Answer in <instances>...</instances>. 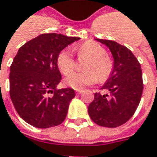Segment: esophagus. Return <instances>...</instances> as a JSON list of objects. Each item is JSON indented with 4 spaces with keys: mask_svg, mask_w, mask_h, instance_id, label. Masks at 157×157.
Here are the masks:
<instances>
[{
    "mask_svg": "<svg viewBox=\"0 0 157 157\" xmlns=\"http://www.w3.org/2000/svg\"><path fill=\"white\" fill-rule=\"evenodd\" d=\"M82 92H83L82 90H76V94H81Z\"/></svg>",
    "mask_w": 157,
    "mask_h": 157,
    "instance_id": "1",
    "label": "esophagus"
}]
</instances>
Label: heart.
<instances>
[{
	"mask_svg": "<svg viewBox=\"0 0 157 157\" xmlns=\"http://www.w3.org/2000/svg\"><path fill=\"white\" fill-rule=\"evenodd\" d=\"M80 57H87L89 61L84 66L86 72H73L65 78L66 83L75 89L82 90L85 86L93 84L108 78L112 69V61L106 56L105 48L94 42H86L76 48ZM57 65L59 70L63 74H69L75 68V60L73 53L69 49L63 50L57 56Z\"/></svg>",
	"mask_w": 157,
	"mask_h": 157,
	"instance_id": "heart-1",
	"label": "heart"
}]
</instances>
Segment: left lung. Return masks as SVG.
I'll list each match as a JSON object with an SVG mask.
<instances>
[{"instance_id":"8db88e82","label":"left lung","mask_w":157,"mask_h":157,"mask_svg":"<svg viewBox=\"0 0 157 157\" xmlns=\"http://www.w3.org/2000/svg\"><path fill=\"white\" fill-rule=\"evenodd\" d=\"M96 41L109 48L113 66L102 86L109 94L95 93L94 101L88 106V113L98 125L117 127L133 116L140 103L144 88L141 65L125 46L110 40Z\"/></svg>"}]
</instances>
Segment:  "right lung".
Instances as JSON below:
<instances>
[{"instance_id":"add662e5","label":"right lung","mask_w":157,"mask_h":157,"mask_svg":"<svg viewBox=\"0 0 157 157\" xmlns=\"http://www.w3.org/2000/svg\"><path fill=\"white\" fill-rule=\"evenodd\" d=\"M79 37L44 33L19 49L10 67V96L18 114L29 124L49 128L61 124L74 89H56L62 80L58 54Z\"/></svg>"}]
</instances>
